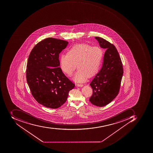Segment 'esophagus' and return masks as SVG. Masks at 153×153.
I'll return each mask as SVG.
<instances>
[{
    "label": "esophagus",
    "mask_w": 153,
    "mask_h": 153,
    "mask_svg": "<svg viewBox=\"0 0 153 153\" xmlns=\"http://www.w3.org/2000/svg\"><path fill=\"white\" fill-rule=\"evenodd\" d=\"M76 86L77 87H81L83 86V85H82V84H76Z\"/></svg>",
    "instance_id": "esophagus-1"
}]
</instances>
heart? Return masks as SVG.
<instances>
[{
    "mask_svg": "<svg viewBox=\"0 0 153 153\" xmlns=\"http://www.w3.org/2000/svg\"><path fill=\"white\" fill-rule=\"evenodd\" d=\"M103 50L87 44L75 45L60 57V66L63 72L72 75L76 68L79 70L73 79L76 82H84L99 72L103 60Z\"/></svg>",
    "mask_w": 153,
    "mask_h": 153,
    "instance_id": "obj_1",
    "label": "heart"
}]
</instances>
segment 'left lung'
<instances>
[{
  "label": "left lung",
  "instance_id": "8db88e82",
  "mask_svg": "<svg viewBox=\"0 0 153 153\" xmlns=\"http://www.w3.org/2000/svg\"><path fill=\"white\" fill-rule=\"evenodd\" d=\"M95 39L101 48L106 51L102 68L89 84L93 92L89 101L93 105L103 107L118 95L123 71L122 61L115 46L102 38L96 36Z\"/></svg>",
  "mask_w": 153,
  "mask_h": 153
}]
</instances>
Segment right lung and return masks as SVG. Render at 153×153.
Masks as SVG:
<instances>
[{
	"instance_id": "obj_1",
	"label": "right lung",
	"mask_w": 153,
	"mask_h": 153,
	"mask_svg": "<svg viewBox=\"0 0 153 153\" xmlns=\"http://www.w3.org/2000/svg\"><path fill=\"white\" fill-rule=\"evenodd\" d=\"M68 44L66 41L47 38L35 46L28 57V85L35 100L48 108L61 107L75 87L59 67V55Z\"/></svg>"
}]
</instances>
